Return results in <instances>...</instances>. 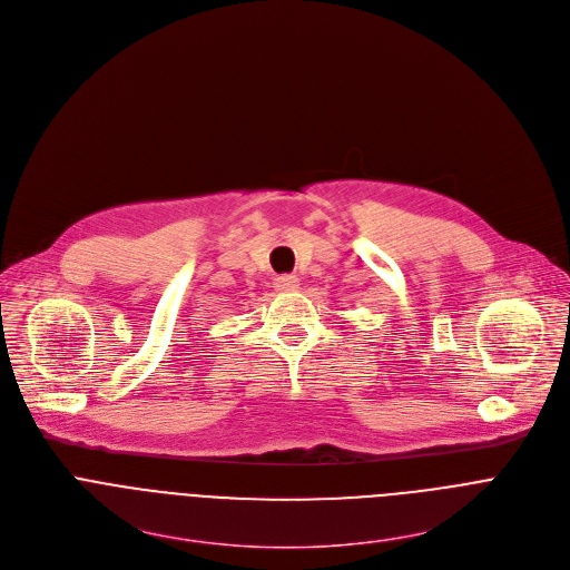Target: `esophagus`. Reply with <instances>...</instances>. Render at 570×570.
<instances>
[{
  "instance_id": "1",
  "label": "esophagus",
  "mask_w": 570,
  "mask_h": 570,
  "mask_svg": "<svg viewBox=\"0 0 570 570\" xmlns=\"http://www.w3.org/2000/svg\"><path fill=\"white\" fill-rule=\"evenodd\" d=\"M275 288L279 293H293L299 288V279H297V275H279L275 279Z\"/></svg>"
}]
</instances>
